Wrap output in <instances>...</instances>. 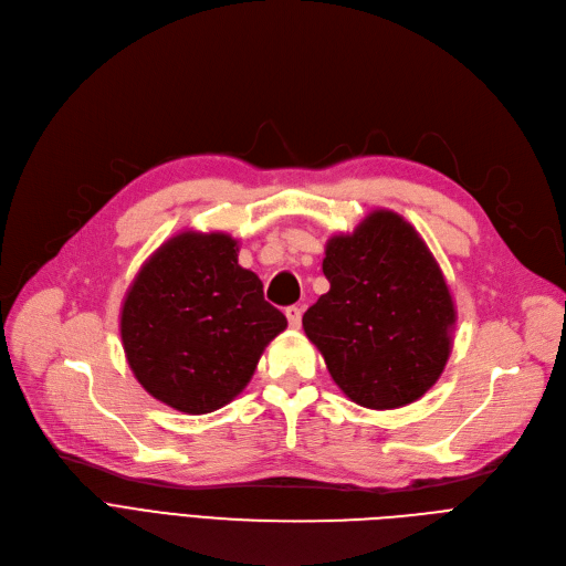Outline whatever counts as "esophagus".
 <instances>
[{
  "instance_id": "obj_1",
  "label": "esophagus",
  "mask_w": 566,
  "mask_h": 566,
  "mask_svg": "<svg viewBox=\"0 0 566 566\" xmlns=\"http://www.w3.org/2000/svg\"><path fill=\"white\" fill-rule=\"evenodd\" d=\"M284 314H286V318H289L291 328H301V321H303V310H301V307L291 305V307L284 310Z\"/></svg>"
}]
</instances>
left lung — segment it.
<instances>
[{
	"instance_id": "obj_1",
	"label": "left lung",
	"mask_w": 566,
	"mask_h": 566,
	"mask_svg": "<svg viewBox=\"0 0 566 566\" xmlns=\"http://www.w3.org/2000/svg\"><path fill=\"white\" fill-rule=\"evenodd\" d=\"M331 291L303 328L339 390L355 403L392 410L418 401L452 350L457 310L422 235L395 211L369 213L325 245Z\"/></svg>"
}]
</instances>
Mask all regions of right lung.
Returning a JSON list of instances; mask_svg holds the SVG:
<instances>
[{
	"label": "right lung",
	"instance_id": "obj_1",
	"mask_svg": "<svg viewBox=\"0 0 566 566\" xmlns=\"http://www.w3.org/2000/svg\"><path fill=\"white\" fill-rule=\"evenodd\" d=\"M286 316L238 265L222 231H184L133 280L122 307L126 360L142 388L188 415L213 412L245 390Z\"/></svg>",
	"mask_w": 566,
	"mask_h": 566
}]
</instances>
